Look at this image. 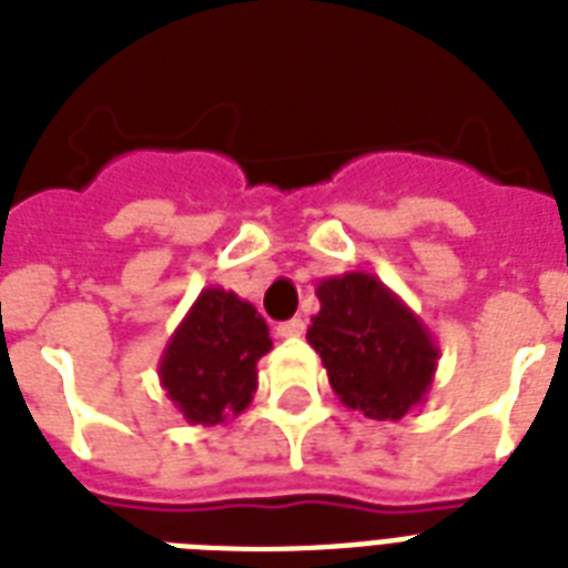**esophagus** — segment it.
<instances>
[{
  "instance_id": "esophagus-1",
  "label": "esophagus",
  "mask_w": 568,
  "mask_h": 568,
  "mask_svg": "<svg viewBox=\"0 0 568 568\" xmlns=\"http://www.w3.org/2000/svg\"><path fill=\"white\" fill-rule=\"evenodd\" d=\"M303 329H306V321L292 318V321H285V324H280V327H276V336H280V338H297V336H303Z\"/></svg>"
}]
</instances>
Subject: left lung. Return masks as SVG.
Listing matches in <instances>:
<instances>
[{
	"label": "left lung",
	"mask_w": 568,
	"mask_h": 568,
	"mask_svg": "<svg viewBox=\"0 0 568 568\" xmlns=\"http://www.w3.org/2000/svg\"><path fill=\"white\" fill-rule=\"evenodd\" d=\"M315 294L321 312L306 338L338 400L374 422H400L424 404L439 363V345L424 321L365 271L327 276Z\"/></svg>",
	"instance_id": "8db88e82"
}]
</instances>
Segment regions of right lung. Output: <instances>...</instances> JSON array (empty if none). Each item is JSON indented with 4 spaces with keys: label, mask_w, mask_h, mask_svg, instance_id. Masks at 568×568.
<instances>
[{
    "label": "right lung",
    "mask_w": 568,
    "mask_h": 568,
    "mask_svg": "<svg viewBox=\"0 0 568 568\" xmlns=\"http://www.w3.org/2000/svg\"><path fill=\"white\" fill-rule=\"evenodd\" d=\"M274 347L265 318L235 292H200L159 359V383L189 424H226L258 388L256 363Z\"/></svg>",
    "instance_id": "add662e5"
}]
</instances>
